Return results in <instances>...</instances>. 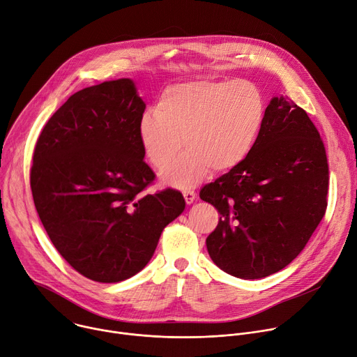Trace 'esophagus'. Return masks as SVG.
Returning a JSON list of instances; mask_svg holds the SVG:
<instances>
[{"label":"esophagus","mask_w":357,"mask_h":357,"mask_svg":"<svg viewBox=\"0 0 357 357\" xmlns=\"http://www.w3.org/2000/svg\"><path fill=\"white\" fill-rule=\"evenodd\" d=\"M183 197L188 205H190V203H193L196 199V193L193 190H183Z\"/></svg>","instance_id":"esophagus-1"}]
</instances>
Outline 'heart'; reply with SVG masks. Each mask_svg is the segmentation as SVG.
I'll return each instance as SVG.
<instances>
[{
	"label": "heart",
	"instance_id": "1",
	"mask_svg": "<svg viewBox=\"0 0 357 357\" xmlns=\"http://www.w3.org/2000/svg\"><path fill=\"white\" fill-rule=\"evenodd\" d=\"M266 117L261 91L247 80H195L168 87L138 124L144 155L165 185L188 189L211 169L227 172L252 151Z\"/></svg>",
	"mask_w": 357,
	"mask_h": 357
}]
</instances>
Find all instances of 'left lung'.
Here are the masks:
<instances>
[{
  "mask_svg": "<svg viewBox=\"0 0 357 357\" xmlns=\"http://www.w3.org/2000/svg\"><path fill=\"white\" fill-rule=\"evenodd\" d=\"M328 181L317 127L292 100L273 97L250 155L199 193L220 213L206 238L213 263L243 280L285 268L325 215Z\"/></svg>",
  "mask_w": 357,
  "mask_h": 357,
  "instance_id": "obj_1",
  "label": "left lung"
}]
</instances>
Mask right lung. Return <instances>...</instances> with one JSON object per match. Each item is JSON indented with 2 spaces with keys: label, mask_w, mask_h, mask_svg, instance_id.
<instances>
[{
  "label": "right lung",
  "mask_w": 357,
  "mask_h": 357,
  "mask_svg": "<svg viewBox=\"0 0 357 357\" xmlns=\"http://www.w3.org/2000/svg\"><path fill=\"white\" fill-rule=\"evenodd\" d=\"M135 83L86 87L49 119L33 152L31 189L61 256L97 282H120L154 256L167 225L185 211L181 192L146 195L155 174L144 162Z\"/></svg>",
  "instance_id": "1"
}]
</instances>
